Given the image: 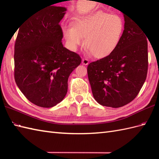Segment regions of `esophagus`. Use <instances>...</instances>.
<instances>
[{
	"instance_id": "obj_1",
	"label": "esophagus",
	"mask_w": 159,
	"mask_h": 159,
	"mask_svg": "<svg viewBox=\"0 0 159 159\" xmlns=\"http://www.w3.org/2000/svg\"><path fill=\"white\" fill-rule=\"evenodd\" d=\"M82 63L83 64V65H88L89 64V60L87 59H82Z\"/></svg>"
}]
</instances>
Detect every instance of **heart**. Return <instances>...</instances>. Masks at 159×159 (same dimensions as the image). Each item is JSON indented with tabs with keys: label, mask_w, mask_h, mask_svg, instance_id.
I'll return each instance as SVG.
<instances>
[{
	"label": "heart",
	"mask_w": 159,
	"mask_h": 159,
	"mask_svg": "<svg viewBox=\"0 0 159 159\" xmlns=\"http://www.w3.org/2000/svg\"><path fill=\"white\" fill-rule=\"evenodd\" d=\"M124 29L119 15L96 11L77 19L74 26L63 27V34L70 47L76 50L82 44L97 59L111 55L117 48Z\"/></svg>",
	"instance_id": "heart-1"
}]
</instances>
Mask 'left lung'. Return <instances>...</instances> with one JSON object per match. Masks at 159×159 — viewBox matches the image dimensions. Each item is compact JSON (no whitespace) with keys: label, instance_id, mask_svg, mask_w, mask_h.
Segmentation results:
<instances>
[{"label":"left lung","instance_id":"8db88e82","mask_svg":"<svg viewBox=\"0 0 159 159\" xmlns=\"http://www.w3.org/2000/svg\"><path fill=\"white\" fill-rule=\"evenodd\" d=\"M124 17V33L116 50L87 66L94 98L101 105L113 108L135 98L148 73L147 36L135 22L125 14Z\"/></svg>","mask_w":159,"mask_h":159}]
</instances>
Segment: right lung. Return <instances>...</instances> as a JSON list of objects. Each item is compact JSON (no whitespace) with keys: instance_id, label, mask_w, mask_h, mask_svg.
Masks as SVG:
<instances>
[{"instance_id":"1","label":"right lung","mask_w":159,"mask_h":159,"mask_svg":"<svg viewBox=\"0 0 159 159\" xmlns=\"http://www.w3.org/2000/svg\"><path fill=\"white\" fill-rule=\"evenodd\" d=\"M66 9L50 6L20 26L14 46V79L30 102L50 108L61 102L67 80L81 63L77 53L63 47L59 22Z\"/></svg>"}]
</instances>
